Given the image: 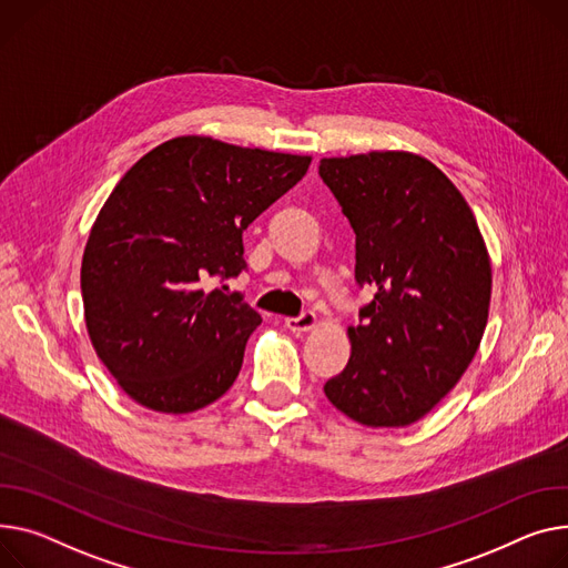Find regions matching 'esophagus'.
Wrapping results in <instances>:
<instances>
[{"instance_id":"obj_1","label":"esophagus","mask_w":568,"mask_h":568,"mask_svg":"<svg viewBox=\"0 0 568 568\" xmlns=\"http://www.w3.org/2000/svg\"><path fill=\"white\" fill-rule=\"evenodd\" d=\"M315 324H317V315L313 311H306V313H301L298 317H287L285 320V326L294 333H306V331L315 328Z\"/></svg>"}]
</instances>
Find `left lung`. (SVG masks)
Returning a JSON list of instances; mask_svg holds the SVG:
<instances>
[{
	"mask_svg": "<svg viewBox=\"0 0 568 568\" xmlns=\"http://www.w3.org/2000/svg\"><path fill=\"white\" fill-rule=\"evenodd\" d=\"M320 175L356 233V281L374 290L324 393L358 425H413L479 349L494 283L479 225L452 180L404 150L324 158Z\"/></svg>",
	"mask_w": 568,
	"mask_h": 568,
	"instance_id": "8db88e82",
	"label": "left lung"
}]
</instances>
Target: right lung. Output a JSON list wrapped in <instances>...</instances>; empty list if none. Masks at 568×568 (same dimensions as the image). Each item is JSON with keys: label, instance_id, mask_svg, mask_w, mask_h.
<instances>
[{"label": "right lung", "instance_id": "right-lung-1", "mask_svg": "<svg viewBox=\"0 0 568 568\" xmlns=\"http://www.w3.org/2000/svg\"><path fill=\"white\" fill-rule=\"evenodd\" d=\"M308 155L175 136L113 186L82 257L89 337L119 386L158 413L216 402L242 369L262 322L240 292L242 233L306 175Z\"/></svg>", "mask_w": 568, "mask_h": 568}]
</instances>
